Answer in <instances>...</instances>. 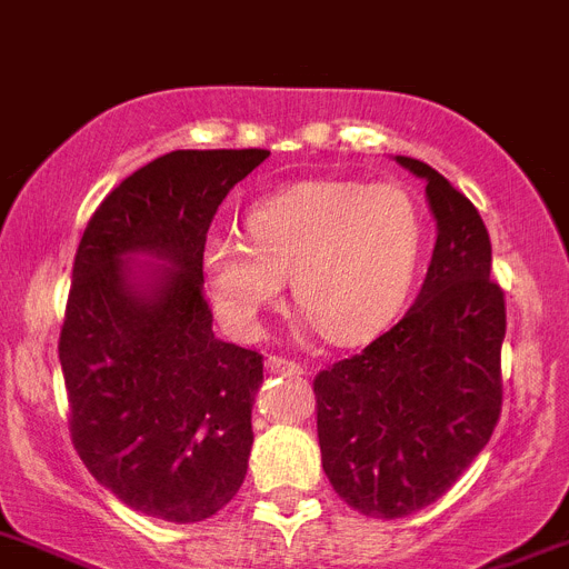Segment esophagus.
<instances>
[{
  "mask_svg": "<svg viewBox=\"0 0 569 569\" xmlns=\"http://www.w3.org/2000/svg\"><path fill=\"white\" fill-rule=\"evenodd\" d=\"M267 371L270 373H305V368L299 366V362H293V359H284V357H267Z\"/></svg>",
  "mask_w": 569,
  "mask_h": 569,
  "instance_id": "esophagus-1",
  "label": "esophagus"
}]
</instances>
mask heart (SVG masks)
Returning <instances> with one entry per match:
<instances>
[{"mask_svg": "<svg viewBox=\"0 0 569 569\" xmlns=\"http://www.w3.org/2000/svg\"><path fill=\"white\" fill-rule=\"evenodd\" d=\"M247 241L216 232L201 273L218 319L256 337L290 279L310 325L337 345L380 333L409 293L420 259V216L395 183L313 178L267 192L244 216Z\"/></svg>", "mask_w": 569, "mask_h": 569, "instance_id": "b5f03b06", "label": "heart"}]
</instances>
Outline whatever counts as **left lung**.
Here are the masks:
<instances>
[{
  "label": "left lung",
  "mask_w": 569,
  "mask_h": 569,
  "mask_svg": "<svg viewBox=\"0 0 569 569\" xmlns=\"http://www.w3.org/2000/svg\"><path fill=\"white\" fill-rule=\"evenodd\" d=\"M397 163L426 181L437 221L429 273L391 331L313 380L325 475L371 518L435 503L489 443L503 400L507 308L489 279L483 218L429 163Z\"/></svg>",
  "instance_id": "8db88e82"
}]
</instances>
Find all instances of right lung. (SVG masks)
<instances>
[{"label":"right lung","mask_w":569,"mask_h":569,"mask_svg":"<svg viewBox=\"0 0 569 569\" xmlns=\"http://www.w3.org/2000/svg\"><path fill=\"white\" fill-rule=\"evenodd\" d=\"M267 154H163L111 189L77 247L60 331L71 440L97 483L163 521L216 516L244 483L264 366L212 333L201 247Z\"/></svg>","instance_id":"add662e5"}]
</instances>
